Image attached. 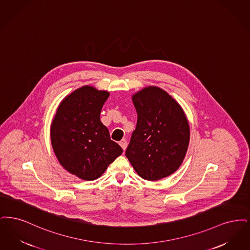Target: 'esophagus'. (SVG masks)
Returning <instances> with one entry per match:
<instances>
[{"label": "esophagus", "instance_id": "1", "mask_svg": "<svg viewBox=\"0 0 250 250\" xmlns=\"http://www.w3.org/2000/svg\"><path fill=\"white\" fill-rule=\"evenodd\" d=\"M120 146L123 148V150H125V149L127 148V146H128L127 140H126V139H122V140L120 142Z\"/></svg>", "mask_w": 250, "mask_h": 250}]
</instances>
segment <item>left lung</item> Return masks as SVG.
Wrapping results in <instances>:
<instances>
[{
  "label": "left lung",
  "mask_w": 250,
  "mask_h": 250,
  "mask_svg": "<svg viewBox=\"0 0 250 250\" xmlns=\"http://www.w3.org/2000/svg\"><path fill=\"white\" fill-rule=\"evenodd\" d=\"M138 119L126 157L146 180L167 177L180 167L189 144V125L181 105L164 89L144 87L132 94Z\"/></svg>",
  "instance_id": "8db88e82"
}]
</instances>
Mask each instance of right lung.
<instances>
[{
	"instance_id": "add662e5",
	"label": "right lung",
	"mask_w": 250,
	"mask_h": 250,
	"mask_svg": "<svg viewBox=\"0 0 250 250\" xmlns=\"http://www.w3.org/2000/svg\"><path fill=\"white\" fill-rule=\"evenodd\" d=\"M109 95L108 91L92 86L77 88L60 103L50 126L51 145L59 163L83 180L99 178L123 152L100 120Z\"/></svg>"
}]
</instances>
